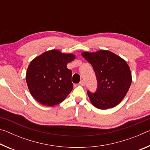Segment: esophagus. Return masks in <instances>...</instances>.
I'll return each mask as SVG.
<instances>
[{
  "mask_svg": "<svg viewBox=\"0 0 150 150\" xmlns=\"http://www.w3.org/2000/svg\"><path fill=\"white\" fill-rule=\"evenodd\" d=\"M79 85H81V86H84V85H85L84 81H83V80H81V81H80V82H79Z\"/></svg>",
  "mask_w": 150,
  "mask_h": 150,
  "instance_id": "esophagus-1",
  "label": "esophagus"
}]
</instances>
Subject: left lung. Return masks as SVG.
Segmentation results:
<instances>
[{
	"label": "left lung",
	"mask_w": 150,
	"mask_h": 150,
	"mask_svg": "<svg viewBox=\"0 0 150 150\" xmlns=\"http://www.w3.org/2000/svg\"><path fill=\"white\" fill-rule=\"evenodd\" d=\"M81 55L93 66L97 80L96 92L87 91L91 103L102 110L118 105L132 83L130 69L126 61L106 50L83 52Z\"/></svg>",
	"instance_id": "obj_1"
}]
</instances>
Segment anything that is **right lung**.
Listing matches in <instances>:
<instances>
[{"mask_svg": "<svg viewBox=\"0 0 150 150\" xmlns=\"http://www.w3.org/2000/svg\"><path fill=\"white\" fill-rule=\"evenodd\" d=\"M71 54L53 50L33 59L28 67L26 79L32 96L45 106L62 103L73 89L72 71L68 63L74 59Z\"/></svg>", "mask_w": 150, "mask_h": 150, "instance_id": "right-lung-1", "label": "right lung"}]
</instances>
